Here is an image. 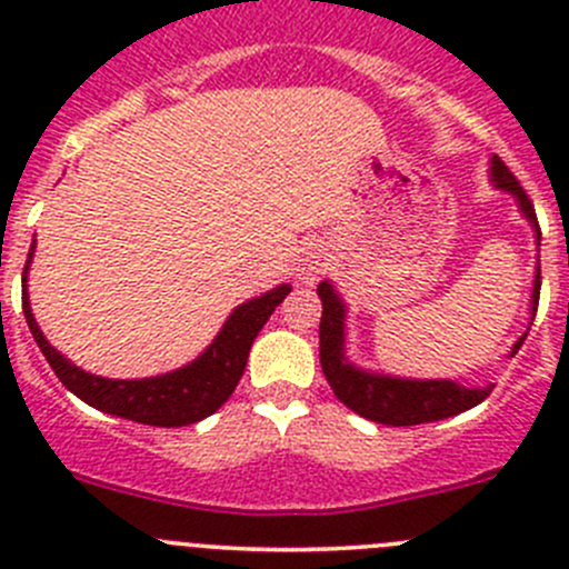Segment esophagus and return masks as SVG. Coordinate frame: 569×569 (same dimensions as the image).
Masks as SVG:
<instances>
[{
  "label": "esophagus",
  "mask_w": 569,
  "mask_h": 569,
  "mask_svg": "<svg viewBox=\"0 0 569 569\" xmlns=\"http://www.w3.org/2000/svg\"><path fill=\"white\" fill-rule=\"evenodd\" d=\"M325 269H327V256L321 252V248H308L302 252L297 274H300L302 283H313V280H319V274H325Z\"/></svg>",
  "instance_id": "34e87169"
}]
</instances>
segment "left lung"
<instances>
[{
    "instance_id": "obj_1",
    "label": "left lung",
    "mask_w": 569,
    "mask_h": 569,
    "mask_svg": "<svg viewBox=\"0 0 569 569\" xmlns=\"http://www.w3.org/2000/svg\"><path fill=\"white\" fill-rule=\"evenodd\" d=\"M490 181L518 200L520 214H523V220L531 226L533 239H537V248H539V239L542 237H539L537 214H533L529 194H526V189L520 187L518 178L509 173V168L498 157H490ZM317 291L321 297V325H319L321 371H325L332 393H336L349 410L358 412V416L369 418V421H377V423H388V427H416V423L440 421V418H451L457 416V412L470 410V407H476L479 401H485L487 396H490L492 388H462L451 380H410V377L380 375V371H369L355 366L352 360L347 358V302L341 300V295H338L336 286H332L330 280H321ZM537 306H539V263H537V274H533V289H531V308H529L531 321L537 317ZM526 336H529V332H523V336L515 341L509 358L518 355V349L523 347Z\"/></svg>"
}]
</instances>
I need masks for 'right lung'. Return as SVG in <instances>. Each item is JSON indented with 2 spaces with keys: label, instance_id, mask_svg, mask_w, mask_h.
<instances>
[{
  "label": "right lung",
  "instance_id": "right-lung-1",
  "mask_svg": "<svg viewBox=\"0 0 569 569\" xmlns=\"http://www.w3.org/2000/svg\"><path fill=\"white\" fill-rule=\"evenodd\" d=\"M32 252H36V239H32L24 280H21L24 283L21 306H24V319L30 325L32 338L38 341L40 352L46 355L54 375L84 405L109 412V416L148 423V427H187V423H198L220 410L242 380L252 341L267 325V319L272 317L274 308L291 291L289 283H280L267 295L252 297V300L233 308L214 341L192 363L181 366V369L168 371V375L142 377V380H109V377L79 369L66 355L57 352L40 332L36 313L30 308V295H27V272H30Z\"/></svg>",
  "mask_w": 569,
  "mask_h": 569
}]
</instances>
